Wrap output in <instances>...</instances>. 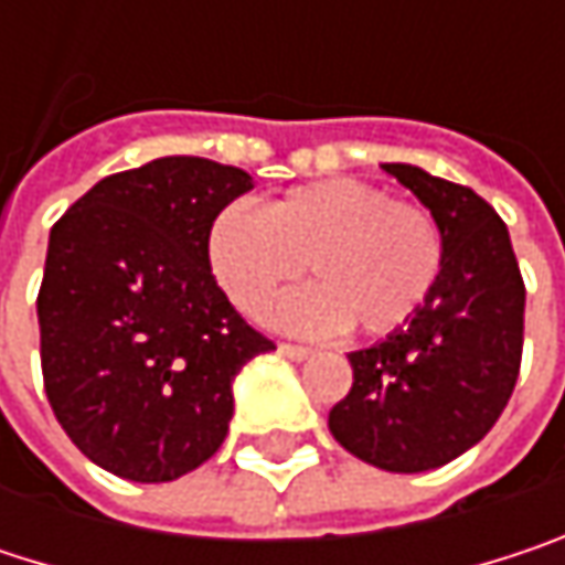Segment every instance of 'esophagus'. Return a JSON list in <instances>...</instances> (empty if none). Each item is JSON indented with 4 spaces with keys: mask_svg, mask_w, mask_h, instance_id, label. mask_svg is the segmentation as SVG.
<instances>
[{
    "mask_svg": "<svg viewBox=\"0 0 565 565\" xmlns=\"http://www.w3.org/2000/svg\"><path fill=\"white\" fill-rule=\"evenodd\" d=\"M278 350H281L284 356H290V360H307V356H310V350L300 347V343H281Z\"/></svg>",
    "mask_w": 565,
    "mask_h": 565,
    "instance_id": "obj_1",
    "label": "esophagus"
}]
</instances>
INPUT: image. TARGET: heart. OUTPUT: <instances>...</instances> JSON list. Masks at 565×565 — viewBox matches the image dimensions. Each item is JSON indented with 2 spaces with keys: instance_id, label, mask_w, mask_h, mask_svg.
Listing matches in <instances>:
<instances>
[{
  "instance_id": "b5f03b06",
  "label": "heart",
  "mask_w": 565,
  "mask_h": 565,
  "mask_svg": "<svg viewBox=\"0 0 565 565\" xmlns=\"http://www.w3.org/2000/svg\"><path fill=\"white\" fill-rule=\"evenodd\" d=\"M209 265L228 300L245 313L303 275L317 284L271 307V320L327 333L353 323L366 337L408 327L445 271V235L435 215L398 202L363 179L297 185L265 212L228 205L209 228Z\"/></svg>"
}]
</instances>
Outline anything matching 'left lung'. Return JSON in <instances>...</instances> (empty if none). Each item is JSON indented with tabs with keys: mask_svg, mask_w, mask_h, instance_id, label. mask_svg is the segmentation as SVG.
Segmentation results:
<instances>
[{
	"mask_svg": "<svg viewBox=\"0 0 565 565\" xmlns=\"http://www.w3.org/2000/svg\"><path fill=\"white\" fill-rule=\"evenodd\" d=\"M435 215L445 271L418 317L350 353L353 386L330 408L333 438L395 475L431 471L501 418L523 353V278L501 215L468 185L383 163Z\"/></svg>",
	"mask_w": 565,
	"mask_h": 565,
	"instance_id": "obj_1",
	"label": "left lung"
}]
</instances>
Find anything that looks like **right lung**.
<instances>
[{"label":"right lung","mask_w":565,"mask_h":565,"mask_svg":"<svg viewBox=\"0 0 565 565\" xmlns=\"http://www.w3.org/2000/svg\"><path fill=\"white\" fill-rule=\"evenodd\" d=\"M252 175L163 157L87 189L52 228L39 290L42 376L67 438L104 471L160 484L209 461L232 380L275 350L215 284L209 228Z\"/></svg>","instance_id":"1"}]
</instances>
